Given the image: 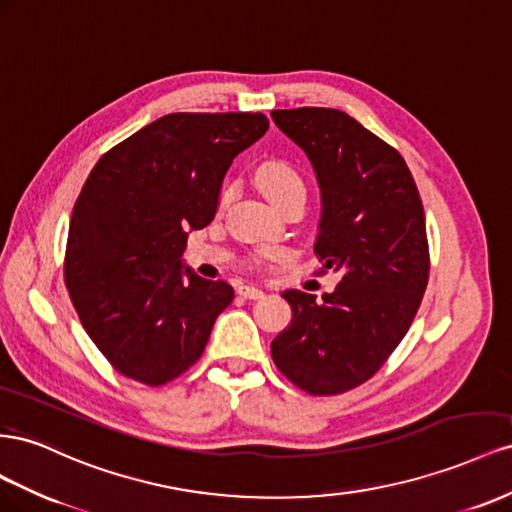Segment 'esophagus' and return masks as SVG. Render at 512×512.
<instances>
[{
  "label": "esophagus",
  "instance_id": "obj_1",
  "mask_svg": "<svg viewBox=\"0 0 512 512\" xmlns=\"http://www.w3.org/2000/svg\"><path fill=\"white\" fill-rule=\"evenodd\" d=\"M238 294H240L242 298H246V300H259V298H264V291H261L259 287H255V285H240V287H238Z\"/></svg>",
  "mask_w": 512,
  "mask_h": 512
}]
</instances>
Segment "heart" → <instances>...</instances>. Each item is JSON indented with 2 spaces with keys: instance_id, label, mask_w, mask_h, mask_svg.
Returning a JSON list of instances; mask_svg holds the SVG:
<instances>
[{
  "instance_id": "obj_1",
  "label": "heart",
  "mask_w": 512,
  "mask_h": 512,
  "mask_svg": "<svg viewBox=\"0 0 512 512\" xmlns=\"http://www.w3.org/2000/svg\"><path fill=\"white\" fill-rule=\"evenodd\" d=\"M255 182L276 208H281L285 201L296 195H304V180L302 175L291 167L285 160H266L255 169ZM229 191L221 193L218 203L225 206L229 201Z\"/></svg>"
}]
</instances>
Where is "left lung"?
I'll return each mask as SVG.
<instances>
[{
  "label": "left lung",
  "mask_w": 512,
  "mask_h": 512,
  "mask_svg": "<svg viewBox=\"0 0 512 512\" xmlns=\"http://www.w3.org/2000/svg\"><path fill=\"white\" fill-rule=\"evenodd\" d=\"M272 120L317 173L319 272H341L319 302L285 291L291 324L272 360L300 390L328 397L371 379L410 330L429 283L425 210L403 156L347 113L300 107Z\"/></svg>",
  "instance_id": "left-lung-1"
}]
</instances>
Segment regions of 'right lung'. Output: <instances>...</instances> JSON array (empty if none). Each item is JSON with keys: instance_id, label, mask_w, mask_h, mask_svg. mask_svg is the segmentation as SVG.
Instances as JSON below:
<instances>
[{"instance_id": "right-lung-1", "label": "right lung", "mask_w": 512, "mask_h": 512, "mask_svg": "<svg viewBox=\"0 0 512 512\" xmlns=\"http://www.w3.org/2000/svg\"><path fill=\"white\" fill-rule=\"evenodd\" d=\"M268 126L264 113H169L87 175L64 281L85 332L124 377L163 386L201 358L233 289L182 268L188 229L212 223L231 160Z\"/></svg>"}]
</instances>
